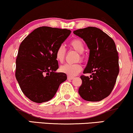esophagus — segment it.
Wrapping results in <instances>:
<instances>
[{"label": "esophagus", "instance_id": "1", "mask_svg": "<svg viewBox=\"0 0 133 133\" xmlns=\"http://www.w3.org/2000/svg\"><path fill=\"white\" fill-rule=\"evenodd\" d=\"M74 77H70V76L68 77V80H72V79H74Z\"/></svg>", "mask_w": 133, "mask_h": 133}]
</instances>
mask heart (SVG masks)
<instances>
[{
    "instance_id": "1",
    "label": "heart",
    "mask_w": 133,
    "mask_h": 133,
    "mask_svg": "<svg viewBox=\"0 0 133 133\" xmlns=\"http://www.w3.org/2000/svg\"><path fill=\"white\" fill-rule=\"evenodd\" d=\"M70 46L72 49L75 50L78 52L79 54L78 59L82 60L83 59V56L82 53L85 50V46L83 42L78 38H75L70 42L69 43ZM65 56V49L63 45H59L58 47L55 52V57H56V60L60 63L63 62ZM60 71L64 74H65L70 77H74L77 75L81 71L82 69V65L80 64H65L60 67Z\"/></svg>"
}]
</instances>
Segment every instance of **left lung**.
I'll list each match as a JSON object with an SVG mask.
<instances>
[{
    "label": "left lung",
    "mask_w": 133,
    "mask_h": 133,
    "mask_svg": "<svg viewBox=\"0 0 133 133\" xmlns=\"http://www.w3.org/2000/svg\"><path fill=\"white\" fill-rule=\"evenodd\" d=\"M87 43L90 55L78 93L87 101H100L111 93L119 73L118 56L114 40L102 30L88 27L74 31Z\"/></svg>",
    "instance_id": "left-lung-1"
}]
</instances>
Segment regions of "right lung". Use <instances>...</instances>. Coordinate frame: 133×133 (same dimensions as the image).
<instances>
[{
    "label": "right lung",
    "instance_id": "obj_1",
    "mask_svg": "<svg viewBox=\"0 0 133 133\" xmlns=\"http://www.w3.org/2000/svg\"><path fill=\"white\" fill-rule=\"evenodd\" d=\"M71 31L42 26L29 34L20 44L16 59L15 76L27 97L37 103L51 99L67 75L56 72L58 47Z\"/></svg>",
    "mask_w": 133,
    "mask_h": 133
}]
</instances>
